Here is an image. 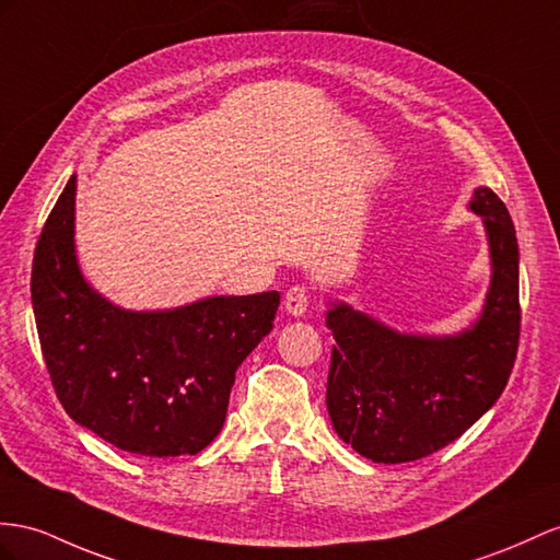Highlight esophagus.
<instances>
[{
  "instance_id": "34e87169",
  "label": "esophagus",
  "mask_w": 560,
  "mask_h": 560,
  "mask_svg": "<svg viewBox=\"0 0 560 560\" xmlns=\"http://www.w3.org/2000/svg\"><path fill=\"white\" fill-rule=\"evenodd\" d=\"M307 300H310V293L305 285H293V289H289L283 295V310L289 312L291 317H303L307 312Z\"/></svg>"
}]
</instances>
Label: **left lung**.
Masks as SVG:
<instances>
[{
	"instance_id": "8db88e82",
	"label": "left lung",
	"mask_w": 560,
	"mask_h": 560,
	"mask_svg": "<svg viewBox=\"0 0 560 560\" xmlns=\"http://www.w3.org/2000/svg\"><path fill=\"white\" fill-rule=\"evenodd\" d=\"M468 208L490 243L492 279L480 317L454 336L402 334L348 303H331L336 346L328 417L342 442L376 464H407L447 447L504 393L518 352V241L506 206L478 186Z\"/></svg>"
}]
</instances>
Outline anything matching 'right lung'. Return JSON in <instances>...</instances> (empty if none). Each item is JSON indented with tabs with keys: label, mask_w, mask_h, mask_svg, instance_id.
<instances>
[{
	"label": "right lung",
	"mask_w": 560,
	"mask_h": 560,
	"mask_svg": "<svg viewBox=\"0 0 560 560\" xmlns=\"http://www.w3.org/2000/svg\"><path fill=\"white\" fill-rule=\"evenodd\" d=\"M75 189L73 175L42 229L31 279L56 397L70 419L122 452L198 454L224 425L236 369L275 326L279 293L151 312L113 305L78 265Z\"/></svg>",
	"instance_id": "right-lung-1"
}]
</instances>
